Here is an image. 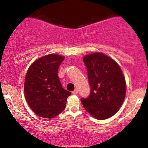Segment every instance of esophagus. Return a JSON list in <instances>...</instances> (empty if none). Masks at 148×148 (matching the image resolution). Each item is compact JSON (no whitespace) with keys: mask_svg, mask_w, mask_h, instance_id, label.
<instances>
[{"mask_svg":"<svg viewBox=\"0 0 148 148\" xmlns=\"http://www.w3.org/2000/svg\"><path fill=\"white\" fill-rule=\"evenodd\" d=\"M72 93H73V94H74V95L77 94V93H78V90H77V89H75V90L73 91V92H72Z\"/></svg>","mask_w":148,"mask_h":148,"instance_id":"34e87169","label":"esophagus"}]
</instances>
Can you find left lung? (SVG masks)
Segmentation results:
<instances>
[{
    "mask_svg": "<svg viewBox=\"0 0 148 148\" xmlns=\"http://www.w3.org/2000/svg\"><path fill=\"white\" fill-rule=\"evenodd\" d=\"M91 90L88 98H81L84 108L98 120L113 116L124 102L126 83L120 66L100 52L85 56Z\"/></svg>",
    "mask_w": 148,
    "mask_h": 148,
    "instance_id": "8db88e82",
    "label": "left lung"
}]
</instances>
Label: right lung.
<instances>
[{
  "instance_id": "obj_1",
  "label": "right lung",
  "mask_w": 148,
  "mask_h": 148,
  "mask_svg": "<svg viewBox=\"0 0 148 148\" xmlns=\"http://www.w3.org/2000/svg\"><path fill=\"white\" fill-rule=\"evenodd\" d=\"M64 59L58 54H48L38 58L28 69L24 93L30 108L38 116L52 119L65 108L71 93L62 88L58 76Z\"/></svg>"
}]
</instances>
